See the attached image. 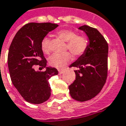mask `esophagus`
<instances>
[{
  "instance_id": "obj_1",
  "label": "esophagus",
  "mask_w": 126,
  "mask_h": 126,
  "mask_svg": "<svg viewBox=\"0 0 126 126\" xmlns=\"http://www.w3.org/2000/svg\"><path fill=\"white\" fill-rule=\"evenodd\" d=\"M64 70H59V71H58V73H59V74H62L63 73H64Z\"/></svg>"
}]
</instances>
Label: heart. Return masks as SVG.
I'll return each instance as SVG.
<instances>
[{"instance_id": "obj_1", "label": "heart", "mask_w": 126, "mask_h": 126, "mask_svg": "<svg viewBox=\"0 0 126 126\" xmlns=\"http://www.w3.org/2000/svg\"><path fill=\"white\" fill-rule=\"evenodd\" d=\"M58 37L67 42L66 49L69 50L75 56H79L85 53L88 48L89 40L85 35H78L76 32L70 30H61L56 33ZM41 48L45 53L49 52V39L44 37L41 41ZM72 60V55L69 52L63 54H54L48 60L49 64L54 68H64Z\"/></svg>"}]
</instances>
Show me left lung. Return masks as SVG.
Listing matches in <instances>:
<instances>
[{"instance_id":"left-lung-1","label":"left lung","mask_w":126,"mask_h":126,"mask_svg":"<svg viewBox=\"0 0 126 126\" xmlns=\"http://www.w3.org/2000/svg\"><path fill=\"white\" fill-rule=\"evenodd\" d=\"M86 33L89 46L70 67H76V79L69 86L70 95L78 101L83 102L94 98L106 83L108 73L109 46L100 33L95 28L82 26L78 28Z\"/></svg>"}]
</instances>
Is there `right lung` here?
Instances as JSON below:
<instances>
[{"instance_id":"1","label":"right lung","mask_w":126,"mask_h":126,"mask_svg":"<svg viewBox=\"0 0 126 126\" xmlns=\"http://www.w3.org/2000/svg\"><path fill=\"white\" fill-rule=\"evenodd\" d=\"M58 26L51 23H27L16 33L10 46L8 66L12 82L28 103L41 104L50 96L48 79L58 72L55 68L47 67L41 41ZM35 65L46 71H35L32 68Z\"/></svg>"}]
</instances>
